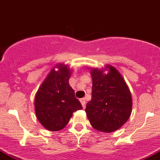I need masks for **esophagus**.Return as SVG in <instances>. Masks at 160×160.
Masks as SVG:
<instances>
[{
  "instance_id": "obj_1",
  "label": "esophagus",
  "mask_w": 160,
  "mask_h": 160,
  "mask_svg": "<svg viewBox=\"0 0 160 160\" xmlns=\"http://www.w3.org/2000/svg\"><path fill=\"white\" fill-rule=\"evenodd\" d=\"M80 102H81V105H82V107H83V108H84L85 107V106H86V101H85V98H80Z\"/></svg>"
}]
</instances>
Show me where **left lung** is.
<instances>
[{"label":"left lung","instance_id":"8db88e82","mask_svg":"<svg viewBox=\"0 0 160 160\" xmlns=\"http://www.w3.org/2000/svg\"><path fill=\"white\" fill-rule=\"evenodd\" d=\"M107 70V74L104 71ZM92 99L86 106V114L92 127L102 132H111L121 128L132 112L130 91L123 77L114 67L104 69L91 68Z\"/></svg>","mask_w":160,"mask_h":160}]
</instances>
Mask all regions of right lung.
Returning a JSON list of instances; mask_svg holds the SVG:
<instances>
[{"instance_id":"add662e5","label":"right lung","mask_w":160,"mask_h":160,"mask_svg":"<svg viewBox=\"0 0 160 160\" xmlns=\"http://www.w3.org/2000/svg\"><path fill=\"white\" fill-rule=\"evenodd\" d=\"M57 68L58 71L53 68L46 77L35 98L37 118L50 131L62 130L73 112L83 109L68 83L72 71L63 64H59Z\"/></svg>"}]
</instances>
